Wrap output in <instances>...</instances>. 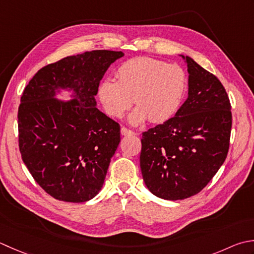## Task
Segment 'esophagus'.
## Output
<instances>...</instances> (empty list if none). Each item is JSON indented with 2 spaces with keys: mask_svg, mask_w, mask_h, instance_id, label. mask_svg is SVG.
I'll return each instance as SVG.
<instances>
[{
  "mask_svg": "<svg viewBox=\"0 0 254 254\" xmlns=\"http://www.w3.org/2000/svg\"><path fill=\"white\" fill-rule=\"evenodd\" d=\"M121 134H122V135H134L135 133L123 127H121Z\"/></svg>",
  "mask_w": 254,
  "mask_h": 254,
  "instance_id": "esophagus-1",
  "label": "esophagus"
}]
</instances>
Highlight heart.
<instances>
[{
  "instance_id": "heart-1",
  "label": "heart",
  "mask_w": 254,
  "mask_h": 254,
  "mask_svg": "<svg viewBox=\"0 0 254 254\" xmlns=\"http://www.w3.org/2000/svg\"><path fill=\"white\" fill-rule=\"evenodd\" d=\"M117 79L100 82L99 100L109 116L122 118L134 98L137 107L128 121L135 126L147 119L153 123L170 120L180 108L186 89V74L180 66L152 57L123 63L117 70Z\"/></svg>"
}]
</instances>
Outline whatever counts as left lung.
I'll use <instances>...</instances> for the list:
<instances>
[{
  "label": "left lung",
  "instance_id": "obj_1",
  "mask_svg": "<svg viewBox=\"0 0 254 254\" xmlns=\"http://www.w3.org/2000/svg\"><path fill=\"white\" fill-rule=\"evenodd\" d=\"M188 98L175 117L142 134L140 166L153 195L181 200L203 190L225 162L231 133L229 98L215 74L192 58Z\"/></svg>",
  "mask_w": 254,
  "mask_h": 254
}]
</instances>
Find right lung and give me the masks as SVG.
Segmentation results:
<instances>
[{
	"label": "right lung",
	"mask_w": 254,
	"mask_h": 254,
	"mask_svg": "<svg viewBox=\"0 0 254 254\" xmlns=\"http://www.w3.org/2000/svg\"><path fill=\"white\" fill-rule=\"evenodd\" d=\"M122 52L68 56L35 73L18 108V144L34 180L55 199L84 202L101 190L120 126L97 108L98 87ZM61 90L72 100L58 101Z\"/></svg>",
	"instance_id": "obj_1"
}]
</instances>
